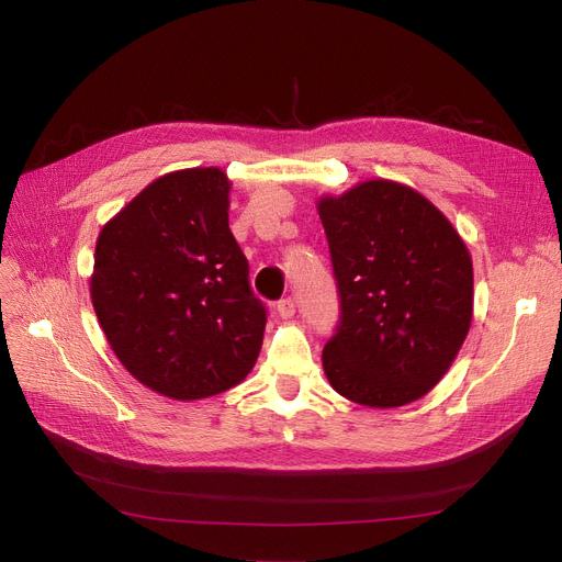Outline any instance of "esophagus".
Masks as SVG:
<instances>
[{
	"label": "esophagus",
	"instance_id": "34e87169",
	"mask_svg": "<svg viewBox=\"0 0 562 562\" xmlns=\"http://www.w3.org/2000/svg\"><path fill=\"white\" fill-rule=\"evenodd\" d=\"M276 310H278V314H280L282 318H289V316L296 314V301H293V299H282Z\"/></svg>",
	"mask_w": 562,
	"mask_h": 562
}]
</instances>
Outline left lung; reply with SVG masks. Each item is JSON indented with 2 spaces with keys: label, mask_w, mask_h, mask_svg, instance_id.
Wrapping results in <instances>:
<instances>
[{
  "label": "left lung",
  "mask_w": 562,
  "mask_h": 562,
  "mask_svg": "<svg viewBox=\"0 0 562 562\" xmlns=\"http://www.w3.org/2000/svg\"><path fill=\"white\" fill-rule=\"evenodd\" d=\"M316 210L328 236L341 321L323 348L337 394L369 407L426 396L460 352L474 314L471 255L412 187L367 180Z\"/></svg>",
  "instance_id": "1"
}]
</instances>
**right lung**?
Listing matches in <instances>:
<instances>
[{
  "label": "right lung",
  "mask_w": 562,
  "mask_h": 562,
  "mask_svg": "<svg viewBox=\"0 0 562 562\" xmlns=\"http://www.w3.org/2000/svg\"><path fill=\"white\" fill-rule=\"evenodd\" d=\"M221 168L161 175L100 232L91 301L121 364L175 401L221 394L257 362L266 310L229 232Z\"/></svg>",
  "instance_id": "add662e5"
}]
</instances>
